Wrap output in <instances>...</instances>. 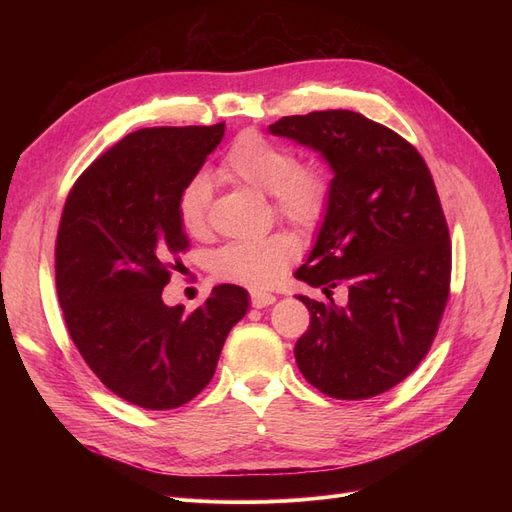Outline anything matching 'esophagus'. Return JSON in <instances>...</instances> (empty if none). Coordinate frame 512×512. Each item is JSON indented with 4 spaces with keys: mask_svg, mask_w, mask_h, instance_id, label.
<instances>
[{
    "mask_svg": "<svg viewBox=\"0 0 512 512\" xmlns=\"http://www.w3.org/2000/svg\"><path fill=\"white\" fill-rule=\"evenodd\" d=\"M250 299H252V305L254 307H267V305H271V303H275V297L271 292H260V290H254V292H250Z\"/></svg>",
    "mask_w": 512,
    "mask_h": 512,
    "instance_id": "obj_1",
    "label": "esophagus"
}]
</instances>
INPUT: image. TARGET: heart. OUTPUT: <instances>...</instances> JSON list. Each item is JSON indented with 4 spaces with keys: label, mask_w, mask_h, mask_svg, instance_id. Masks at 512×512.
Returning <instances> with one entry per match:
<instances>
[{
    "label": "heart",
    "mask_w": 512,
    "mask_h": 512,
    "mask_svg": "<svg viewBox=\"0 0 512 512\" xmlns=\"http://www.w3.org/2000/svg\"><path fill=\"white\" fill-rule=\"evenodd\" d=\"M224 179L262 194H271L273 211L294 226H318L331 205V175L316 160H299L288 143L275 141L258 130H243L220 162ZM213 200L211 181L194 175L177 196V220L192 237L209 230ZM299 256V243L288 232H273L254 241H232L211 256L213 273L226 282L267 288L280 280Z\"/></svg>",
    "instance_id": "b5f03b06"
}]
</instances>
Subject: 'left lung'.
<instances>
[{"label":"left lung","mask_w":512,"mask_h":512,"mask_svg":"<svg viewBox=\"0 0 512 512\" xmlns=\"http://www.w3.org/2000/svg\"><path fill=\"white\" fill-rule=\"evenodd\" d=\"M314 147L333 168L331 205L316 247L294 273L348 305L299 297L309 327L294 359L335 399H369L406 380L436 339L451 292V235L421 153L352 111H314L269 126Z\"/></svg>","instance_id":"1"}]
</instances>
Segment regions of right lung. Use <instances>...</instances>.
<instances>
[{
	"label": "right lung",
	"mask_w": 512,
	"mask_h": 512,
	"mask_svg": "<svg viewBox=\"0 0 512 512\" xmlns=\"http://www.w3.org/2000/svg\"><path fill=\"white\" fill-rule=\"evenodd\" d=\"M226 123L143 128L91 162L55 239L57 299L74 346L108 391L147 410L188 404L211 382L247 292L220 284L188 312L162 290L190 250L177 196Z\"/></svg>",
	"instance_id": "right-lung-1"
}]
</instances>
